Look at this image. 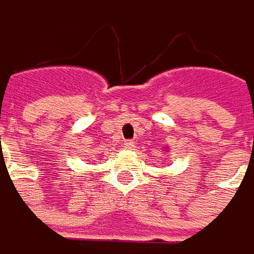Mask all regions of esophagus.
<instances>
[{"label": "esophagus", "instance_id": "1", "mask_svg": "<svg viewBox=\"0 0 254 254\" xmlns=\"http://www.w3.org/2000/svg\"><path fill=\"white\" fill-rule=\"evenodd\" d=\"M124 148L126 149H133L134 148V142L133 140H126L124 142Z\"/></svg>", "mask_w": 254, "mask_h": 254}]
</instances>
